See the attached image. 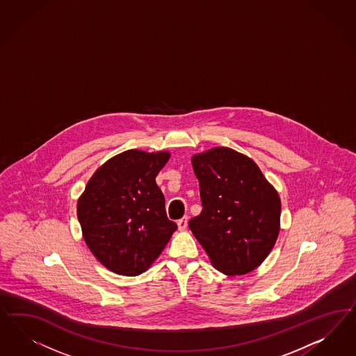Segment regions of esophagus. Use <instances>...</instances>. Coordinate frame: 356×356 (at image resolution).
<instances>
[{
	"mask_svg": "<svg viewBox=\"0 0 356 356\" xmlns=\"http://www.w3.org/2000/svg\"><path fill=\"white\" fill-rule=\"evenodd\" d=\"M187 221H188V218H187V216H184V218H181V220H178V221H177V224H178V229H186V228H187Z\"/></svg>",
	"mask_w": 356,
	"mask_h": 356,
	"instance_id": "34e87169",
	"label": "esophagus"
}]
</instances>
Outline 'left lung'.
<instances>
[{"label": "left lung", "instance_id": "left-lung-1", "mask_svg": "<svg viewBox=\"0 0 356 356\" xmlns=\"http://www.w3.org/2000/svg\"><path fill=\"white\" fill-rule=\"evenodd\" d=\"M203 209L188 221L215 268L243 275L264 262L275 245L280 199L254 161L230 148L193 157Z\"/></svg>", "mask_w": 356, "mask_h": 356}]
</instances>
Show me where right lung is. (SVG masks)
<instances>
[{"label":"right lung","instance_id":"right-lung-1","mask_svg":"<svg viewBox=\"0 0 356 356\" xmlns=\"http://www.w3.org/2000/svg\"><path fill=\"white\" fill-rule=\"evenodd\" d=\"M169 157L168 152H123L94 172L79 200L83 240L95 258L116 274L147 271L177 229L156 184Z\"/></svg>","mask_w":356,"mask_h":356}]
</instances>
